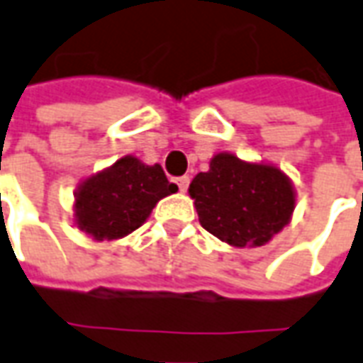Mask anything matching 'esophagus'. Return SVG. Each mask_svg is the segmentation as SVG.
I'll return each instance as SVG.
<instances>
[{"label": "esophagus", "instance_id": "obj_1", "mask_svg": "<svg viewBox=\"0 0 363 363\" xmlns=\"http://www.w3.org/2000/svg\"><path fill=\"white\" fill-rule=\"evenodd\" d=\"M189 182H190L189 177H179V179H177V184H179L181 192H186V189H189Z\"/></svg>", "mask_w": 363, "mask_h": 363}]
</instances>
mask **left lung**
<instances>
[{"mask_svg": "<svg viewBox=\"0 0 363 363\" xmlns=\"http://www.w3.org/2000/svg\"><path fill=\"white\" fill-rule=\"evenodd\" d=\"M202 228L234 247H259L291 222L295 189L287 174L267 163H247L218 153L206 173L189 186Z\"/></svg>", "mask_w": 363, "mask_h": 363, "instance_id": "8db88e82", "label": "left lung"}]
</instances>
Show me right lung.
Returning <instances> with one entry per match:
<instances>
[{"label": "right lung", "mask_w": 363, "mask_h": 363, "mask_svg": "<svg viewBox=\"0 0 363 363\" xmlns=\"http://www.w3.org/2000/svg\"><path fill=\"white\" fill-rule=\"evenodd\" d=\"M177 190L161 164L125 155L80 182L74 192V224L98 242L120 240L138 230L157 202Z\"/></svg>", "instance_id": "obj_1"}]
</instances>
